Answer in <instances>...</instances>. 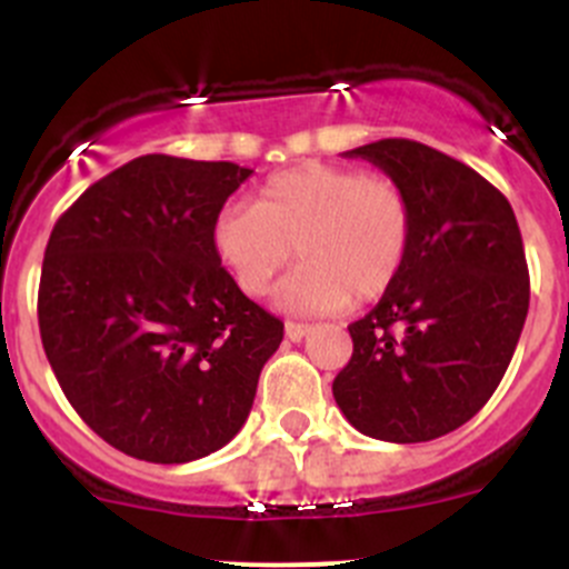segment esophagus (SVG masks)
Segmentation results:
<instances>
[{
  "instance_id": "1",
  "label": "esophagus",
  "mask_w": 569,
  "mask_h": 569,
  "mask_svg": "<svg viewBox=\"0 0 569 569\" xmlns=\"http://www.w3.org/2000/svg\"><path fill=\"white\" fill-rule=\"evenodd\" d=\"M308 332H311V327L308 325H300V321H286V336H289L291 341H302Z\"/></svg>"
}]
</instances>
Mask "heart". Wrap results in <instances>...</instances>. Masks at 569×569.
<instances>
[{
    "instance_id": "obj_1",
    "label": "heart",
    "mask_w": 569,
    "mask_h": 569,
    "mask_svg": "<svg viewBox=\"0 0 569 569\" xmlns=\"http://www.w3.org/2000/svg\"><path fill=\"white\" fill-rule=\"evenodd\" d=\"M412 233L410 194L396 178L306 162L269 176L256 203L226 206L211 226V244L250 297L267 295L297 250L302 267L280 302L332 313L386 297L405 269Z\"/></svg>"
}]
</instances>
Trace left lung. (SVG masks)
<instances>
[{"mask_svg":"<svg viewBox=\"0 0 569 569\" xmlns=\"http://www.w3.org/2000/svg\"><path fill=\"white\" fill-rule=\"evenodd\" d=\"M410 194L416 233L393 289L349 325L332 396L358 432L423 443L476 416L507 375L529 313V267L509 200L416 140L347 151Z\"/></svg>","mask_w":569,"mask_h":569,"instance_id":"1","label":"left lung"}]
</instances>
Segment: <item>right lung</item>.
I'll use <instances>...</instances> for the list:
<instances>
[{
  "label": "right lung",
  "instance_id": "obj_1",
  "mask_svg": "<svg viewBox=\"0 0 569 569\" xmlns=\"http://www.w3.org/2000/svg\"><path fill=\"white\" fill-rule=\"evenodd\" d=\"M250 173L148 153L84 189L54 222L40 341L79 418L123 455L192 462L248 421L283 321L242 295L211 226Z\"/></svg>",
  "mask_w": 569,
  "mask_h": 569
}]
</instances>
